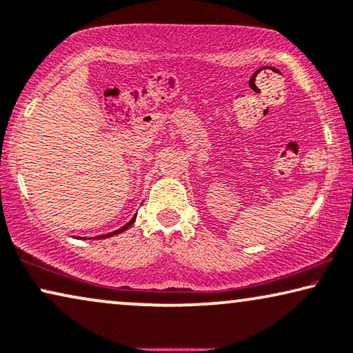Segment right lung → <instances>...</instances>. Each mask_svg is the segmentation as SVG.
I'll use <instances>...</instances> for the list:
<instances>
[{"instance_id": "obj_1", "label": "right lung", "mask_w": 353, "mask_h": 353, "mask_svg": "<svg viewBox=\"0 0 353 353\" xmlns=\"http://www.w3.org/2000/svg\"><path fill=\"white\" fill-rule=\"evenodd\" d=\"M134 221H136V216H134V217H132V219H131V221H129L126 225H123L121 228H118V230H115V232H112V233H107V235H101V236H96V238H97V240H101V238H107V236H113V235H118V233H121V232H125V230H128V228H129V227H131V225L134 224Z\"/></svg>"}]
</instances>
